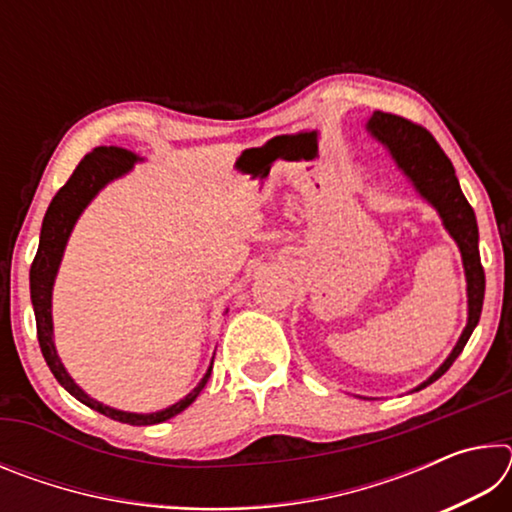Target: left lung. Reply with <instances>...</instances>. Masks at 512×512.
<instances>
[{
	"instance_id": "8db88e82",
	"label": "left lung",
	"mask_w": 512,
	"mask_h": 512,
	"mask_svg": "<svg viewBox=\"0 0 512 512\" xmlns=\"http://www.w3.org/2000/svg\"><path fill=\"white\" fill-rule=\"evenodd\" d=\"M366 128L388 151L395 167L402 171V176L409 180L420 198H424L438 212L443 228L456 241L463 259L467 282V323L463 334L458 336L454 350L440 363V368L429 379H424L420 386L413 388V391H422L424 386L433 384L438 377L445 375L458 354L463 352L474 327L479 325L485 293V275L479 257V228H476L474 210L463 196L461 185H458L452 162H449L438 142L422 126H415L409 119L377 110L372 112Z\"/></svg>"
}]
</instances>
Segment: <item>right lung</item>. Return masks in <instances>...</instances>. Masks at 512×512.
Segmentation results:
<instances>
[{
  "label": "right lung",
  "mask_w": 512,
  "mask_h": 512,
  "mask_svg": "<svg viewBox=\"0 0 512 512\" xmlns=\"http://www.w3.org/2000/svg\"><path fill=\"white\" fill-rule=\"evenodd\" d=\"M142 160L144 158H140V155L128 149H121V146H97L92 153L85 155V158L79 162V167L74 169L72 176H69L67 183L58 189L54 201H51L47 207L45 219H42L38 253H36V259H33L31 273H29L31 302H33V311H36L40 350L49 370L54 372V377L58 379V384L63 386L69 395H74L76 400L83 402L85 406H90V409L108 415L112 420L135 424V427H144V424H160L164 420L173 418V415H178L180 411H185L205 388L212 372V363L210 368L205 370L203 379L196 384L194 391L187 393L183 400H178L176 404L167 406V409L153 411V413H131V411L112 409V406L94 400V397L85 393L83 388L72 379V375H69L67 368L63 366V361H60L56 343H54L51 293H54V282H56L60 262H63L69 235H72L74 225L81 219L85 207L94 201V196H97L103 187L112 183V180L126 176V173Z\"/></svg>",
  "instance_id": "1"
}]
</instances>
